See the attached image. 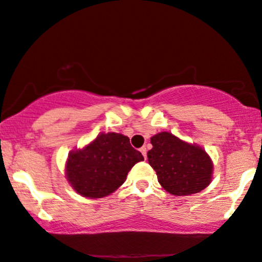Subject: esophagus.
<instances>
[{
	"label": "esophagus",
	"mask_w": 262,
	"mask_h": 262,
	"mask_svg": "<svg viewBox=\"0 0 262 262\" xmlns=\"http://www.w3.org/2000/svg\"><path fill=\"white\" fill-rule=\"evenodd\" d=\"M140 152H141V154H143L144 159H146V148H145V146H143V148H140Z\"/></svg>",
	"instance_id": "esophagus-1"
}]
</instances>
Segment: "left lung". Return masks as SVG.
<instances>
[{
  "instance_id": "obj_1",
  "label": "left lung",
  "mask_w": 262,
  "mask_h": 262,
  "mask_svg": "<svg viewBox=\"0 0 262 262\" xmlns=\"http://www.w3.org/2000/svg\"><path fill=\"white\" fill-rule=\"evenodd\" d=\"M148 161L158 181L173 196L198 193L212 181L213 164L201 146L161 132L151 138Z\"/></svg>"
}]
</instances>
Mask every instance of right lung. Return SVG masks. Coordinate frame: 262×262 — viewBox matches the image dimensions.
<instances>
[{
  "instance_id": "1",
  "label": "right lung",
  "mask_w": 262,
  "mask_h": 262,
  "mask_svg": "<svg viewBox=\"0 0 262 262\" xmlns=\"http://www.w3.org/2000/svg\"><path fill=\"white\" fill-rule=\"evenodd\" d=\"M141 152L118 133H101L83 149L73 150L66 161V179L77 193L102 198L124 183L129 170L143 161Z\"/></svg>"
}]
</instances>
